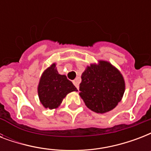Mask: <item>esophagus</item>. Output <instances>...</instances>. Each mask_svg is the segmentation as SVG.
Wrapping results in <instances>:
<instances>
[{
    "mask_svg": "<svg viewBox=\"0 0 151 151\" xmlns=\"http://www.w3.org/2000/svg\"><path fill=\"white\" fill-rule=\"evenodd\" d=\"M73 85L76 86V88H77L78 89H79V81H78V78H76L75 80L73 81Z\"/></svg>",
    "mask_w": 151,
    "mask_h": 151,
    "instance_id": "esophagus-1",
    "label": "esophagus"
}]
</instances>
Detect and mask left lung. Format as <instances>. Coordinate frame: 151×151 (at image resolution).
<instances>
[{
    "mask_svg": "<svg viewBox=\"0 0 151 151\" xmlns=\"http://www.w3.org/2000/svg\"><path fill=\"white\" fill-rule=\"evenodd\" d=\"M125 90L123 75L110 62L91 63L81 74L79 95L88 109L104 114L114 109Z\"/></svg>",
    "mask_w": 151,
    "mask_h": 151,
    "instance_id": "8db88e82",
    "label": "left lung"
}]
</instances>
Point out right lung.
Returning a JSON list of instances; mask_svg holds the SVG:
<instances>
[{"instance_id": "add662e5", "label": "right lung", "mask_w": 151, "mask_h": 151, "mask_svg": "<svg viewBox=\"0 0 151 151\" xmlns=\"http://www.w3.org/2000/svg\"><path fill=\"white\" fill-rule=\"evenodd\" d=\"M75 91H78L77 88L66 76L59 74L55 63L44 70L37 86L40 102L50 110L59 107L66 95Z\"/></svg>"}]
</instances>
